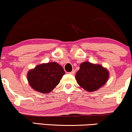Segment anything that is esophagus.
Returning <instances> with one entry per match:
<instances>
[{
    "instance_id": "34e87169",
    "label": "esophagus",
    "mask_w": 132,
    "mask_h": 132,
    "mask_svg": "<svg viewBox=\"0 0 132 132\" xmlns=\"http://www.w3.org/2000/svg\"><path fill=\"white\" fill-rule=\"evenodd\" d=\"M75 70H73L71 71V72H70V73L71 74V75H74V74H75Z\"/></svg>"
}]
</instances>
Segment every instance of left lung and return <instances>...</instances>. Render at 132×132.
Masks as SVG:
<instances>
[{
  "instance_id": "1",
  "label": "left lung",
  "mask_w": 132,
  "mask_h": 132,
  "mask_svg": "<svg viewBox=\"0 0 132 132\" xmlns=\"http://www.w3.org/2000/svg\"><path fill=\"white\" fill-rule=\"evenodd\" d=\"M109 73L100 65L88 62L82 63L75 78L78 84L87 91H95L103 86L108 80Z\"/></svg>"
}]
</instances>
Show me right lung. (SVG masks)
I'll use <instances>...</instances> for the list:
<instances>
[{"label": "right lung", "mask_w": 132, "mask_h": 132, "mask_svg": "<svg viewBox=\"0 0 132 132\" xmlns=\"http://www.w3.org/2000/svg\"><path fill=\"white\" fill-rule=\"evenodd\" d=\"M64 70L56 62L38 65L27 73V79L32 89L41 93L51 92L59 83Z\"/></svg>", "instance_id": "add662e5"}]
</instances>
